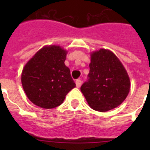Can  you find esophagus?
I'll return each mask as SVG.
<instances>
[{"label":"esophagus","instance_id":"esophagus-1","mask_svg":"<svg viewBox=\"0 0 150 150\" xmlns=\"http://www.w3.org/2000/svg\"><path fill=\"white\" fill-rule=\"evenodd\" d=\"M82 85V80L80 79H78L76 80V86L77 88H79V87L81 86Z\"/></svg>","mask_w":150,"mask_h":150}]
</instances>
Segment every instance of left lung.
<instances>
[{
	"label": "left lung",
	"mask_w": 150,
	"mask_h": 150,
	"mask_svg": "<svg viewBox=\"0 0 150 150\" xmlns=\"http://www.w3.org/2000/svg\"><path fill=\"white\" fill-rule=\"evenodd\" d=\"M89 68L80 89L90 107L106 112L121 104L130 91V79L116 55L104 49L95 52Z\"/></svg>",
	"instance_id": "8db88e82"
}]
</instances>
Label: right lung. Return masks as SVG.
Here are the masks:
<instances>
[{
    "label": "right lung",
    "instance_id": "obj_1",
    "mask_svg": "<svg viewBox=\"0 0 150 150\" xmlns=\"http://www.w3.org/2000/svg\"><path fill=\"white\" fill-rule=\"evenodd\" d=\"M67 51L59 46L43 47L30 59L22 74L23 89L35 105L52 109L61 105L76 86L64 61Z\"/></svg>",
    "mask_w": 150,
    "mask_h": 150
}]
</instances>
